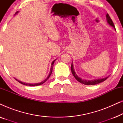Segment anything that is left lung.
Wrapping results in <instances>:
<instances>
[{"mask_svg": "<svg viewBox=\"0 0 123 123\" xmlns=\"http://www.w3.org/2000/svg\"><path fill=\"white\" fill-rule=\"evenodd\" d=\"M106 19H107V23H108L111 26H112V27H114V28H115V26H114L113 22H112V19H111V18L110 17V16H109V15L108 14H106ZM71 71H72V74H73V76L74 77V78L76 79V80H78L79 82H80V83H83V84H84V85H97V84L100 83H101V82L105 81V80H107V78L109 77V76H108V77H105V78H104L96 79V80H82V78H80V77H79L78 75L76 74V73H75V72L74 71V69L73 63H72V65H71Z\"/></svg>", "mask_w": 123, "mask_h": 123, "instance_id": "8db88e82", "label": "left lung"}]
</instances>
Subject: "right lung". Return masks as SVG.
I'll return each mask as SVG.
<instances>
[{
    "label": "right lung",
    "mask_w": 123,
    "mask_h": 123,
    "mask_svg": "<svg viewBox=\"0 0 123 123\" xmlns=\"http://www.w3.org/2000/svg\"><path fill=\"white\" fill-rule=\"evenodd\" d=\"M18 13V12H16V13ZM56 60V59H55ZM55 60H54V61L52 62V63H51V68H50V73H49V75H48V77H47V78L45 79V80H43V82H40V83H34V84H31V83H24V82H21V81H19V80H17V79H16V80H17V81L18 82H19L20 83H21V84H22V85H26V86H39V85H42V84H43V83H45V82L47 80H48L49 79V78L50 77V75L51 74V73H52V72H53V66H54V62L55 61Z\"/></svg>",
    "instance_id": "add662e5"
}]
</instances>
